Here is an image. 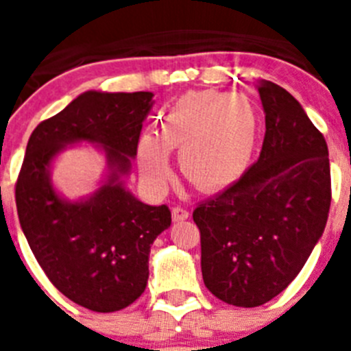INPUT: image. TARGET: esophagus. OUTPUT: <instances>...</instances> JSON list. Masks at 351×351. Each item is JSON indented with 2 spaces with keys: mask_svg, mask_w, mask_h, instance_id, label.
I'll list each match as a JSON object with an SVG mask.
<instances>
[{
  "mask_svg": "<svg viewBox=\"0 0 351 351\" xmlns=\"http://www.w3.org/2000/svg\"><path fill=\"white\" fill-rule=\"evenodd\" d=\"M188 216H190V213H188V209H184V207L176 206L172 209V219H173V221H182V219H188Z\"/></svg>",
  "mask_w": 351,
  "mask_h": 351,
  "instance_id": "34e87169",
  "label": "esophagus"
}]
</instances>
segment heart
<instances>
[{
    "label": "heart",
    "instance_id": "heart-1",
    "mask_svg": "<svg viewBox=\"0 0 351 351\" xmlns=\"http://www.w3.org/2000/svg\"><path fill=\"white\" fill-rule=\"evenodd\" d=\"M258 133V114L247 96L190 91L167 108L160 135H142L138 165L149 184L163 186L172 176L169 151L178 149L186 181L198 191L213 193L243 178Z\"/></svg>",
    "mask_w": 351,
    "mask_h": 351
}]
</instances>
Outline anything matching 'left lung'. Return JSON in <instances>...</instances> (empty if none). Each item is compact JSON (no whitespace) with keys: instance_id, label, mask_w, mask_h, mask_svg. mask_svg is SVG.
Wrapping results in <instances>:
<instances>
[{"instance_id":"8db88e82","label":"left lung","mask_w":351,"mask_h":351,"mask_svg":"<svg viewBox=\"0 0 351 351\" xmlns=\"http://www.w3.org/2000/svg\"><path fill=\"white\" fill-rule=\"evenodd\" d=\"M265 137L243 178L200 202L207 290L237 308H256L295 280L324 234L332 200L328 149L299 101L262 80Z\"/></svg>"}]
</instances>
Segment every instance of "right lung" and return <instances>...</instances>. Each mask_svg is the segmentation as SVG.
Segmentation results:
<instances>
[{"label": "right lung", "instance_id": "1", "mask_svg": "<svg viewBox=\"0 0 351 351\" xmlns=\"http://www.w3.org/2000/svg\"><path fill=\"white\" fill-rule=\"evenodd\" d=\"M151 105L147 91L77 96L33 130L15 182L19 221L36 262L64 297L96 313L125 309L144 293L151 244L172 221L169 207L142 204L119 182ZM80 140L104 145L113 173L91 199L71 204L53 191L48 167Z\"/></svg>", "mask_w": 351, "mask_h": 351}]
</instances>
